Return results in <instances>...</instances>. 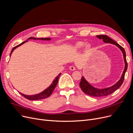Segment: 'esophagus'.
Returning <instances> with one entry per match:
<instances>
[{
	"label": "esophagus",
	"instance_id": "esophagus-1",
	"mask_svg": "<svg viewBox=\"0 0 133 133\" xmlns=\"http://www.w3.org/2000/svg\"><path fill=\"white\" fill-rule=\"evenodd\" d=\"M69 69H70V70L71 71H75V67L74 66H71L69 67Z\"/></svg>",
	"mask_w": 133,
	"mask_h": 133
}]
</instances>
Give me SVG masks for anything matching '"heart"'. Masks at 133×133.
I'll list each match as a JSON object with an SVG mask.
<instances>
[{
  "label": "heart",
  "instance_id": "b5f03b06",
  "mask_svg": "<svg viewBox=\"0 0 133 133\" xmlns=\"http://www.w3.org/2000/svg\"><path fill=\"white\" fill-rule=\"evenodd\" d=\"M85 42L83 41H78L74 45V49H75V50L78 51V50H80L81 49H82L83 48V47L85 46V50L86 52H88L89 51H90L91 50V46L89 44H86Z\"/></svg>",
  "mask_w": 133,
  "mask_h": 133
}]
</instances>
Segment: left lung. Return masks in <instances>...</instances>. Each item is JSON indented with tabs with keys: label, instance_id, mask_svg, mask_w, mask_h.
Instances as JSON below:
<instances>
[{
	"label": "left lung",
	"instance_id": "left-lung-1",
	"mask_svg": "<svg viewBox=\"0 0 133 133\" xmlns=\"http://www.w3.org/2000/svg\"><path fill=\"white\" fill-rule=\"evenodd\" d=\"M96 37L97 38H99V39L103 40L104 43H110L111 44H113L119 48L122 52L125 64L124 70L120 80H118L115 84L109 87L102 89L95 88L90 84V83L85 79L84 76H82V78L80 83V87L81 88L82 91L85 94L94 97L105 96L113 93L116 90H117L121 87L124 80L125 73L127 71L128 67V64L126 60V54H125V51L122 47H121L119 44H117L115 41L111 39L108 36H106V35H99V36H96Z\"/></svg>",
	"mask_w": 133,
	"mask_h": 133
}]
</instances>
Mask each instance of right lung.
Returning a JSON list of instances; mask_svg holds the SVG:
<instances>
[{"label": "right lung", "instance_id": "obj_1", "mask_svg": "<svg viewBox=\"0 0 133 133\" xmlns=\"http://www.w3.org/2000/svg\"><path fill=\"white\" fill-rule=\"evenodd\" d=\"M29 39H33V40H51V38H36L34 37H30L29 39H27V40L25 41L23 43H22L21 44H20L19 45L15 46V47H13L12 48V50L11 52L10 53V57L12 53V52H13V51L15 50L16 48H17L18 47L21 46L22 45L24 44V43H26V42L28 41V40ZM61 75V73H60L58 76H57L55 77V78L54 79V80L53 81L52 83H51V85L49 86L48 87H47L46 89H45L44 90H43V92H41L40 93L37 94H34V95H26L24 94H23L22 93H20L19 92V93L23 95L24 97H25L26 99L30 100H41V99H46L47 97L50 96L53 93L54 89H55L56 86H57L58 82V79L60 75Z\"/></svg>", "mask_w": 133, "mask_h": 133}]
</instances>
